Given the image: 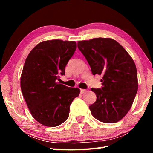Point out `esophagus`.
<instances>
[{"instance_id":"34e87169","label":"esophagus","mask_w":153,"mask_h":153,"mask_svg":"<svg viewBox=\"0 0 153 153\" xmlns=\"http://www.w3.org/2000/svg\"><path fill=\"white\" fill-rule=\"evenodd\" d=\"M86 92V90H85V89L80 90V93H81V94H84V93H85Z\"/></svg>"}]
</instances>
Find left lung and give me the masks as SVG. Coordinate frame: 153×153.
<instances>
[{"instance_id": "8db88e82", "label": "left lung", "mask_w": 153, "mask_h": 153, "mask_svg": "<svg viewBox=\"0 0 153 153\" xmlns=\"http://www.w3.org/2000/svg\"><path fill=\"white\" fill-rule=\"evenodd\" d=\"M77 47L90 65L92 74L101 75V88H91L97 95L89 108L101 122H117L131 107L138 91L134 61L122 46L108 38L77 42Z\"/></svg>"}]
</instances>
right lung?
<instances>
[{
    "instance_id": "right-lung-1",
    "label": "right lung",
    "mask_w": 153,
    "mask_h": 153,
    "mask_svg": "<svg viewBox=\"0 0 153 153\" xmlns=\"http://www.w3.org/2000/svg\"><path fill=\"white\" fill-rule=\"evenodd\" d=\"M75 41H43L25 59L21 89L31 115L43 126L56 127L69 117L72 101L79 94L77 88L56 82L76 50Z\"/></svg>"
}]
</instances>
